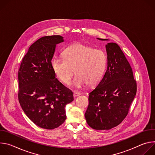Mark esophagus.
Returning <instances> with one entry per match:
<instances>
[{"mask_svg": "<svg viewBox=\"0 0 155 155\" xmlns=\"http://www.w3.org/2000/svg\"><path fill=\"white\" fill-rule=\"evenodd\" d=\"M81 94V93L80 92H77V91H74V97H77V96H78Z\"/></svg>", "mask_w": 155, "mask_h": 155, "instance_id": "esophagus-1", "label": "esophagus"}]
</instances>
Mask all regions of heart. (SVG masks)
<instances>
[{
	"instance_id": "1",
	"label": "heart",
	"mask_w": 155,
	"mask_h": 155,
	"mask_svg": "<svg viewBox=\"0 0 155 155\" xmlns=\"http://www.w3.org/2000/svg\"><path fill=\"white\" fill-rule=\"evenodd\" d=\"M64 58L54 57L51 67L58 79L68 85L75 72L77 74L72 84L81 88L87 84L93 86L101 78L107 65L104 51L84 44L77 43L66 48Z\"/></svg>"
}]
</instances>
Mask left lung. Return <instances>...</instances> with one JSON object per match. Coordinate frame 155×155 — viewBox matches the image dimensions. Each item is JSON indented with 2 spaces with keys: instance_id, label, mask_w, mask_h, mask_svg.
<instances>
[{
  "instance_id": "1",
  "label": "left lung",
  "mask_w": 155,
  "mask_h": 155,
  "mask_svg": "<svg viewBox=\"0 0 155 155\" xmlns=\"http://www.w3.org/2000/svg\"><path fill=\"white\" fill-rule=\"evenodd\" d=\"M105 48L107 71L97 86L89 93L84 115L87 124L96 130H108L119 125L129 113L137 92L132 68L120 47L115 43H108Z\"/></svg>"
}]
</instances>
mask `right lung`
<instances>
[{
	"label": "right lung",
	"mask_w": 155,
	"mask_h": 155,
	"mask_svg": "<svg viewBox=\"0 0 155 155\" xmlns=\"http://www.w3.org/2000/svg\"><path fill=\"white\" fill-rule=\"evenodd\" d=\"M60 35L43 37L29 47L18 71V100L28 118L38 126L53 129L66 119L65 107L73 93L56 78L51 60Z\"/></svg>",
	"instance_id": "add662e5"
}]
</instances>
